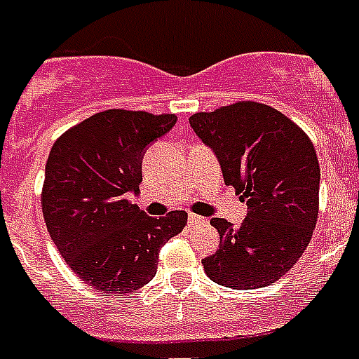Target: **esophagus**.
<instances>
[{"mask_svg":"<svg viewBox=\"0 0 359 359\" xmlns=\"http://www.w3.org/2000/svg\"><path fill=\"white\" fill-rule=\"evenodd\" d=\"M203 219L198 215H189V224H202Z\"/></svg>","mask_w":359,"mask_h":359,"instance_id":"34e87169","label":"esophagus"}]
</instances>
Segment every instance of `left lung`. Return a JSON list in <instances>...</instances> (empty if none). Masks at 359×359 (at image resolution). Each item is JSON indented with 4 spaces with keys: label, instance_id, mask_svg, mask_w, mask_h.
Listing matches in <instances>:
<instances>
[{
    "label": "left lung",
    "instance_id": "obj_1",
    "mask_svg": "<svg viewBox=\"0 0 359 359\" xmlns=\"http://www.w3.org/2000/svg\"><path fill=\"white\" fill-rule=\"evenodd\" d=\"M191 128L219 159L226 185L248 205L239 228L211 219L220 246L203 271L224 287L278 282L308 248L319 213L317 154L293 120L256 102L196 113Z\"/></svg>",
    "mask_w": 359,
    "mask_h": 359
}]
</instances>
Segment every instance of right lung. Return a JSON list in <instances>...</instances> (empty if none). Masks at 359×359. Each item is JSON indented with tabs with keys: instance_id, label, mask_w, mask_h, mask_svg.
Segmentation results:
<instances>
[{
	"instance_id": "right-lung-1",
	"label": "right lung",
	"mask_w": 359,
	"mask_h": 359,
	"mask_svg": "<svg viewBox=\"0 0 359 359\" xmlns=\"http://www.w3.org/2000/svg\"><path fill=\"white\" fill-rule=\"evenodd\" d=\"M176 120L109 109L51 148L42 187L46 226L68 266L100 293H131L151 282L161 246L187 224L185 211L154 219L128 202L139 193L146 148Z\"/></svg>"
}]
</instances>
